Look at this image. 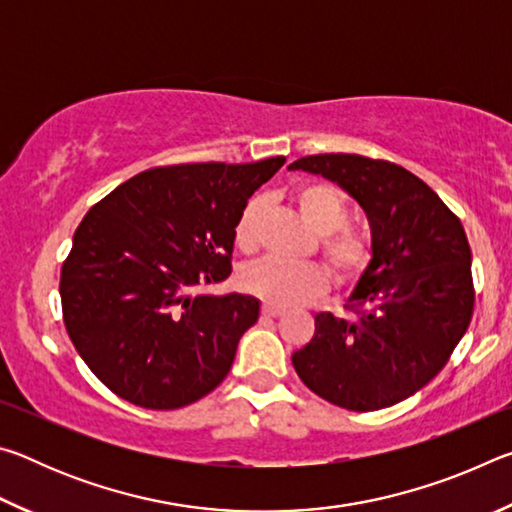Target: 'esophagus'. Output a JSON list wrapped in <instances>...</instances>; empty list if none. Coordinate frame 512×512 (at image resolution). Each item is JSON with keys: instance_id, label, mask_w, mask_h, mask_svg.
Masks as SVG:
<instances>
[{"instance_id": "1", "label": "esophagus", "mask_w": 512, "mask_h": 512, "mask_svg": "<svg viewBox=\"0 0 512 512\" xmlns=\"http://www.w3.org/2000/svg\"><path fill=\"white\" fill-rule=\"evenodd\" d=\"M262 314L264 316H268V318H277V316H282L284 314V309H280V307H275V305H262Z\"/></svg>"}]
</instances>
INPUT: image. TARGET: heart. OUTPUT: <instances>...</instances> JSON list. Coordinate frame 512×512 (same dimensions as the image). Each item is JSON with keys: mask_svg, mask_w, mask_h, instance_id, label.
Listing matches in <instances>:
<instances>
[{"mask_svg": "<svg viewBox=\"0 0 512 512\" xmlns=\"http://www.w3.org/2000/svg\"><path fill=\"white\" fill-rule=\"evenodd\" d=\"M302 219L318 237V253L339 287H354L372 262V244L366 232L348 225L350 205L334 185L302 183L293 194ZM264 216V198L255 196L244 205L235 223V246L241 253H255L259 223ZM241 289L275 307H296L318 298L327 289V273L318 264H289L280 259H259L244 268Z\"/></svg>", "mask_w": 512, "mask_h": 512, "instance_id": "1", "label": "heart"}]
</instances>
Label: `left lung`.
<instances>
[{
	"label": "left lung",
	"mask_w": 512,
	"mask_h": 512,
	"mask_svg": "<svg viewBox=\"0 0 512 512\" xmlns=\"http://www.w3.org/2000/svg\"><path fill=\"white\" fill-rule=\"evenodd\" d=\"M289 169L339 183L372 230V262L345 305L350 316L318 314L293 368L309 391L341 409L402 402L445 368L472 320V253L461 219L395 162L320 153Z\"/></svg>",
	"instance_id": "obj_1"
}]
</instances>
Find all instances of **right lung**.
<instances>
[{
  "mask_svg": "<svg viewBox=\"0 0 512 512\" xmlns=\"http://www.w3.org/2000/svg\"><path fill=\"white\" fill-rule=\"evenodd\" d=\"M284 162L146 169L83 216L60 271L63 320L81 359L121 400L180 409L228 375L259 300L194 289L230 275L239 214Z\"/></svg>",
  "mask_w": 512,
  "mask_h": 512,
  "instance_id": "add662e5",
  "label": "right lung"
}]
</instances>
